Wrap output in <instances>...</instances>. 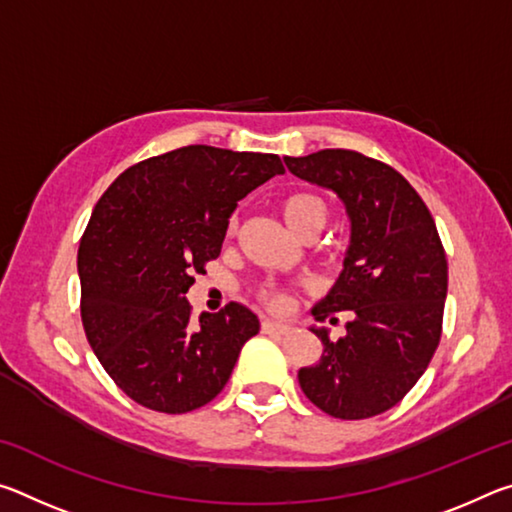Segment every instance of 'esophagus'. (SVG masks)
<instances>
[{
	"label": "esophagus",
	"instance_id": "esophagus-1",
	"mask_svg": "<svg viewBox=\"0 0 512 512\" xmlns=\"http://www.w3.org/2000/svg\"><path fill=\"white\" fill-rule=\"evenodd\" d=\"M262 332H275V334H289L291 325L287 323H275V320H264Z\"/></svg>",
	"mask_w": 512,
	"mask_h": 512
}]
</instances>
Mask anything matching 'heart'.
Segmentation results:
<instances>
[{
	"label": "heart",
	"mask_w": 512,
	"mask_h": 512,
	"mask_svg": "<svg viewBox=\"0 0 512 512\" xmlns=\"http://www.w3.org/2000/svg\"><path fill=\"white\" fill-rule=\"evenodd\" d=\"M282 216L284 221H287L289 228L296 232L300 237L305 230H323L325 223H327V203L323 198L316 196V194H307V192H298V194H291L282 201ZM235 228V219L230 221V230ZM264 302L271 309H284L287 307V298H284V293H277V291H266L264 293Z\"/></svg>",
	"instance_id": "heart-1"
}]
</instances>
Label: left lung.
<instances>
[{"label": "left lung", "mask_w": 512, "mask_h": 512, "mask_svg": "<svg viewBox=\"0 0 512 512\" xmlns=\"http://www.w3.org/2000/svg\"><path fill=\"white\" fill-rule=\"evenodd\" d=\"M284 164L339 196L350 221L343 271L311 307L316 320L336 323V311H348L350 320L339 341L327 327H309L323 354L298 370L300 388L334 418H372L411 391L438 348L447 257L436 223L404 176L357 151L287 155Z\"/></svg>", "instance_id": "left-lung-1"}]
</instances>
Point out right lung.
I'll return each mask as SVG.
<instances>
[{
	"label": "right lung",
	"mask_w": 512,
	"mask_h": 512,
	"mask_svg": "<svg viewBox=\"0 0 512 512\" xmlns=\"http://www.w3.org/2000/svg\"><path fill=\"white\" fill-rule=\"evenodd\" d=\"M280 173L273 153L194 144L126 169L94 205L79 246L81 318L137 404L187 413L228 384L259 318L230 302L196 325L185 293L219 257L237 203Z\"/></svg>",
	"instance_id": "obj_1"
}]
</instances>
